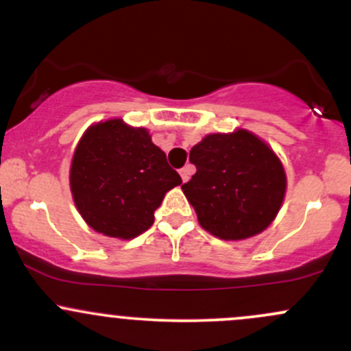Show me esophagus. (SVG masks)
I'll list each match as a JSON object with an SVG mask.
<instances>
[{
    "instance_id": "obj_1",
    "label": "esophagus",
    "mask_w": 351,
    "mask_h": 351,
    "mask_svg": "<svg viewBox=\"0 0 351 351\" xmlns=\"http://www.w3.org/2000/svg\"><path fill=\"white\" fill-rule=\"evenodd\" d=\"M190 175H191V167H184L180 169V176H182L183 183H186L188 180H190Z\"/></svg>"
}]
</instances>
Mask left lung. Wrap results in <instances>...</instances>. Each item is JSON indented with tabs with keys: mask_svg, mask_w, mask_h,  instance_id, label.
<instances>
[{
	"mask_svg": "<svg viewBox=\"0 0 351 351\" xmlns=\"http://www.w3.org/2000/svg\"><path fill=\"white\" fill-rule=\"evenodd\" d=\"M190 161L196 173L182 188L206 232L221 240H245L275 219L287 175L278 156L255 134H208L191 148Z\"/></svg>",
	"mask_w": 351,
	"mask_h": 351,
	"instance_id": "left-lung-1",
	"label": "left lung"
}]
</instances>
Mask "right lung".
I'll list each match as a JSON object with an SVG mask.
<instances>
[{
    "label": "right lung",
    "mask_w": 351,
    "mask_h": 351,
    "mask_svg": "<svg viewBox=\"0 0 351 351\" xmlns=\"http://www.w3.org/2000/svg\"><path fill=\"white\" fill-rule=\"evenodd\" d=\"M178 184L182 178L148 132L121 119L90 126L69 169L73 199L84 221L121 240L146 232L167 191Z\"/></svg>",
    "instance_id": "1"
}]
</instances>
